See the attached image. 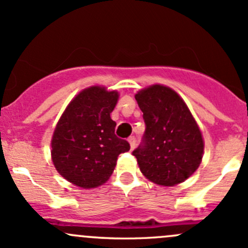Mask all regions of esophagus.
<instances>
[{"label":"esophagus","mask_w":248,"mask_h":248,"mask_svg":"<svg viewBox=\"0 0 248 248\" xmlns=\"http://www.w3.org/2000/svg\"><path fill=\"white\" fill-rule=\"evenodd\" d=\"M128 142H129V145H131L132 150L135 147V145H137V140H135L134 137H129L128 138Z\"/></svg>","instance_id":"1"}]
</instances>
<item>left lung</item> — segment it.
I'll list each match as a JSON object with an SVG mask.
<instances>
[{"mask_svg": "<svg viewBox=\"0 0 248 248\" xmlns=\"http://www.w3.org/2000/svg\"><path fill=\"white\" fill-rule=\"evenodd\" d=\"M144 113L145 133L133 151L142 173L153 183L172 186L189 178L203 155L201 131L184 101L164 85L135 95Z\"/></svg>", "mask_w": 248, "mask_h": 248, "instance_id": "obj_1", "label": "left lung"}]
</instances>
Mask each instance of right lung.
Listing matches in <instances>:
<instances>
[{"label":"right lung","mask_w":248,"mask_h":248,"mask_svg":"<svg viewBox=\"0 0 248 248\" xmlns=\"http://www.w3.org/2000/svg\"><path fill=\"white\" fill-rule=\"evenodd\" d=\"M119 93L104 88L83 90L64 111L52 138V160L57 171L75 186L90 189L109 179L127 140L115 135L110 119Z\"/></svg>","instance_id":"right-lung-1"}]
</instances>
